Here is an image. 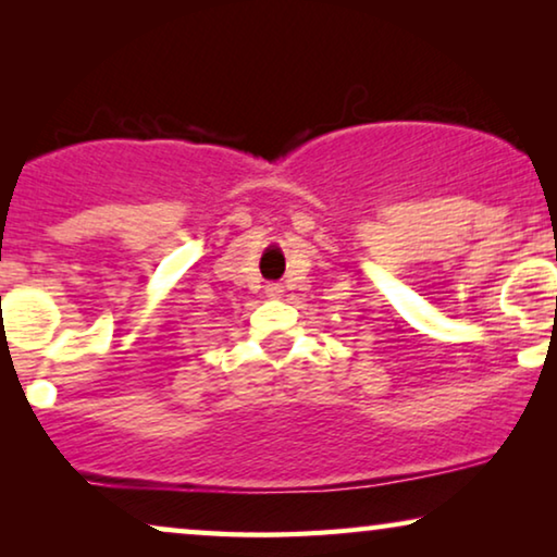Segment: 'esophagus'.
<instances>
[{"instance_id":"34e87169","label":"esophagus","mask_w":557,"mask_h":557,"mask_svg":"<svg viewBox=\"0 0 557 557\" xmlns=\"http://www.w3.org/2000/svg\"><path fill=\"white\" fill-rule=\"evenodd\" d=\"M265 296H269V299H281V296H284V286L269 284V286H265Z\"/></svg>"}]
</instances>
